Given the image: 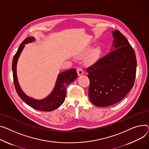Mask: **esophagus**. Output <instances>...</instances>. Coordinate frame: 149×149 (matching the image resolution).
Here are the masks:
<instances>
[{
	"label": "esophagus",
	"mask_w": 149,
	"mask_h": 149,
	"mask_svg": "<svg viewBox=\"0 0 149 149\" xmlns=\"http://www.w3.org/2000/svg\"><path fill=\"white\" fill-rule=\"evenodd\" d=\"M77 74H78V76H80V75H81L84 74V71L83 70V69L81 68H80V67H78V68H77Z\"/></svg>",
	"instance_id": "esophagus-1"
}]
</instances>
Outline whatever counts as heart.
<instances>
[{"mask_svg":"<svg viewBox=\"0 0 149 149\" xmlns=\"http://www.w3.org/2000/svg\"><path fill=\"white\" fill-rule=\"evenodd\" d=\"M90 50H91V48H87L86 49V51L84 52V53H83L80 56L81 57L85 56L89 52H90ZM100 53H101V50H100V48H95L93 49L92 50V52H91V53L90 57H89V60H90L91 61L95 60V59H96L99 57V56H100Z\"/></svg>","mask_w":149,"mask_h":149,"instance_id":"heart-1","label":"heart"}]
</instances>
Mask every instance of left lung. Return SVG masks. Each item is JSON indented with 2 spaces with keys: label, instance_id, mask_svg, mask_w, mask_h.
<instances>
[{
  "label": "left lung",
  "instance_id": "1",
  "mask_svg": "<svg viewBox=\"0 0 149 149\" xmlns=\"http://www.w3.org/2000/svg\"><path fill=\"white\" fill-rule=\"evenodd\" d=\"M113 50L86 69L90 80L88 97L97 107H108L120 101L131 90L135 80L136 58L134 48L118 30L113 31Z\"/></svg>",
  "mask_w": 149,
  "mask_h": 149
}]
</instances>
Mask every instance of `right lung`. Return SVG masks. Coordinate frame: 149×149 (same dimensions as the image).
<instances>
[{
  "label": "right lung",
  "instance_id": "add662e5",
  "mask_svg": "<svg viewBox=\"0 0 149 149\" xmlns=\"http://www.w3.org/2000/svg\"><path fill=\"white\" fill-rule=\"evenodd\" d=\"M35 39L33 37H28L26 38L19 45L17 53L13 57L12 68L14 86L18 96L28 105L37 110L42 111H51L60 107L63 103L66 94V87L69 84L74 81L77 78V73L76 69L75 68H72L59 74L54 90L52 93L47 97L45 98L44 100L40 101L35 100L26 95L22 91L18 83L16 66L18 58L23 50L24 44L32 42Z\"/></svg>",
  "mask_w": 149,
  "mask_h": 149
}]
</instances>
